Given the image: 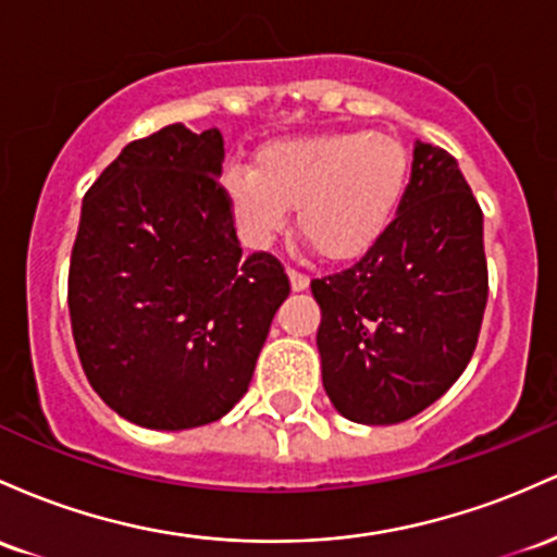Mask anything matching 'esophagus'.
Instances as JSON below:
<instances>
[{
    "mask_svg": "<svg viewBox=\"0 0 557 557\" xmlns=\"http://www.w3.org/2000/svg\"><path fill=\"white\" fill-rule=\"evenodd\" d=\"M286 273H289L292 289H295V292H305V289H308V286H310V278L305 276V273H299L297 268H289V271H286Z\"/></svg>",
    "mask_w": 557,
    "mask_h": 557,
    "instance_id": "esophagus-1",
    "label": "esophagus"
}]
</instances>
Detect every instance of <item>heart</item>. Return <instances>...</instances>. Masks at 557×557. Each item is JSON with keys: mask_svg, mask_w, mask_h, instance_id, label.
<instances>
[{"mask_svg": "<svg viewBox=\"0 0 557 557\" xmlns=\"http://www.w3.org/2000/svg\"><path fill=\"white\" fill-rule=\"evenodd\" d=\"M410 186L405 144L371 131H326L262 144L255 168L234 165L223 176L236 226L252 247L297 228L321 258H362L395 223Z\"/></svg>", "mask_w": 557, "mask_h": 557, "instance_id": "1", "label": "heart"}]
</instances>
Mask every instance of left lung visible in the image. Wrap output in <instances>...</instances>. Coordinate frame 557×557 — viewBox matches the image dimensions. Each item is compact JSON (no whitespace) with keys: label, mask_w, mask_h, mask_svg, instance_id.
<instances>
[{"label":"left lung","mask_w":557,"mask_h":557,"mask_svg":"<svg viewBox=\"0 0 557 557\" xmlns=\"http://www.w3.org/2000/svg\"><path fill=\"white\" fill-rule=\"evenodd\" d=\"M310 289L323 389L342 416L386 426L445 395L476 349L490 295L484 218L453 154L416 141L384 239Z\"/></svg>","instance_id":"8db88e82"}]
</instances>
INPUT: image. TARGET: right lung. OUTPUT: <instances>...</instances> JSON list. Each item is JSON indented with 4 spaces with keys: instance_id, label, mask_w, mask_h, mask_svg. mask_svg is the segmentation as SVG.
<instances>
[{
    "instance_id": "1",
    "label": "right lung",
    "mask_w": 557,
    "mask_h": 557,
    "mask_svg": "<svg viewBox=\"0 0 557 557\" xmlns=\"http://www.w3.org/2000/svg\"><path fill=\"white\" fill-rule=\"evenodd\" d=\"M223 136L173 123L123 147L86 191L67 273L86 379L131 423L181 431L226 416L252 381L289 276L242 258Z\"/></svg>"
}]
</instances>
